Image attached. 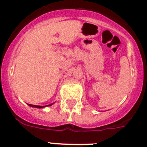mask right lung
I'll return each mask as SVG.
<instances>
[{
	"instance_id": "add662e5",
	"label": "right lung",
	"mask_w": 147,
	"mask_h": 147,
	"mask_svg": "<svg viewBox=\"0 0 147 147\" xmlns=\"http://www.w3.org/2000/svg\"><path fill=\"white\" fill-rule=\"evenodd\" d=\"M52 104L51 105H45V106H51ZM29 106H30V107H34V108H44V107H45V106H39V105H29Z\"/></svg>"
}]
</instances>
